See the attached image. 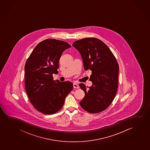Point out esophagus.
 <instances>
[{
	"label": "esophagus",
	"instance_id": "34e87169",
	"mask_svg": "<svg viewBox=\"0 0 150 150\" xmlns=\"http://www.w3.org/2000/svg\"><path fill=\"white\" fill-rule=\"evenodd\" d=\"M73 87H74V88H79V86H78V84H76V83H73Z\"/></svg>",
	"mask_w": 150,
	"mask_h": 150
}]
</instances>
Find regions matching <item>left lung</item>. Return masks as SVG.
Listing matches in <instances>:
<instances>
[{
  "instance_id": "8db88e82",
  "label": "left lung",
  "mask_w": 150,
  "mask_h": 150,
  "mask_svg": "<svg viewBox=\"0 0 150 150\" xmlns=\"http://www.w3.org/2000/svg\"><path fill=\"white\" fill-rule=\"evenodd\" d=\"M81 56L84 70L92 71L89 80L92 86H79L85 93L80 106L88 113H98L107 109L113 101L118 85L119 65L113 53L103 41L85 38L73 43Z\"/></svg>"
}]
</instances>
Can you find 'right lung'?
Instances as JSON below:
<instances>
[{"label": "right lung", "instance_id": "add662e5", "mask_svg": "<svg viewBox=\"0 0 150 150\" xmlns=\"http://www.w3.org/2000/svg\"><path fill=\"white\" fill-rule=\"evenodd\" d=\"M71 46L55 39L41 41L33 50L25 66V89L33 107L46 115L57 112L73 88L70 81L54 80L62 52Z\"/></svg>", "mask_w": 150, "mask_h": 150}]
</instances>
